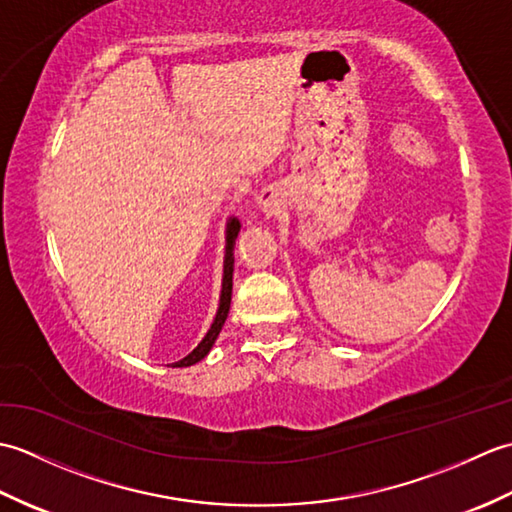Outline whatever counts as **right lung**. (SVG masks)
Instances as JSON below:
<instances>
[{
  "label": "right lung",
  "instance_id": "add662e5",
  "mask_svg": "<svg viewBox=\"0 0 512 512\" xmlns=\"http://www.w3.org/2000/svg\"><path fill=\"white\" fill-rule=\"evenodd\" d=\"M237 233H239V222L233 220L228 222V231H226V257H224V281H222V297H220V310H217L215 314V321L211 325V330L206 332V336L202 339V343L195 347V350L184 356L182 361L173 363V367H189L193 363L202 361V358L209 354V350L213 347L217 334L222 332V325L228 317V308H231V292H233V244L237 239Z\"/></svg>",
  "mask_w": 512,
  "mask_h": 512
}]
</instances>
